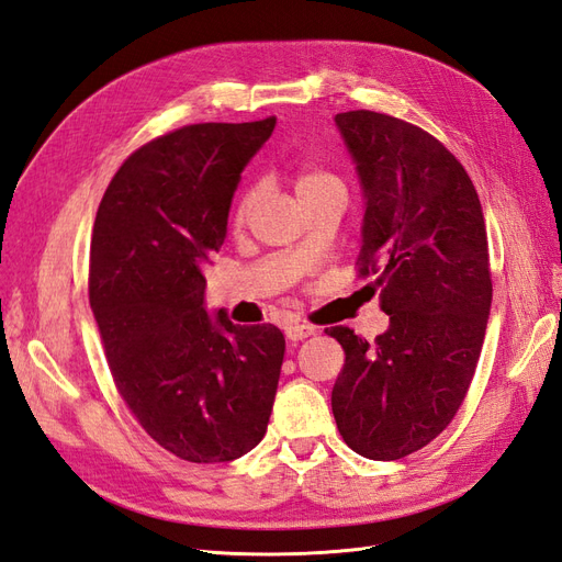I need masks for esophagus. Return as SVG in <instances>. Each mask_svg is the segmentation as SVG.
I'll list each match as a JSON object with an SVG mask.
<instances>
[{"label": "esophagus", "instance_id": "34e87169", "mask_svg": "<svg viewBox=\"0 0 562 562\" xmlns=\"http://www.w3.org/2000/svg\"><path fill=\"white\" fill-rule=\"evenodd\" d=\"M312 335H316V328L310 326V323H291V326L285 328V337L291 339V342H300V339Z\"/></svg>", "mask_w": 562, "mask_h": 562}]
</instances>
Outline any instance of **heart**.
<instances>
[{"label": "heart", "mask_w": 562, "mask_h": 562, "mask_svg": "<svg viewBox=\"0 0 562 562\" xmlns=\"http://www.w3.org/2000/svg\"><path fill=\"white\" fill-rule=\"evenodd\" d=\"M328 192H345V187L335 176H330L326 171H302L295 178V194L300 201L318 196V194H328ZM252 201H255L252 192L241 196L239 206H236V220H239V223L241 220H246V215L250 213Z\"/></svg>", "instance_id": "1"}]
</instances>
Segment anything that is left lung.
I'll return each mask as SVG.
<instances>
[{
    "mask_svg": "<svg viewBox=\"0 0 562 562\" xmlns=\"http://www.w3.org/2000/svg\"><path fill=\"white\" fill-rule=\"evenodd\" d=\"M363 194L359 271L378 274L389 328L375 342L326 330L345 349L333 415L345 443L391 462L443 431L485 339L492 281L479 194L434 135L396 116L335 114Z\"/></svg>",
    "mask_w": 562,
    "mask_h": 562,
    "instance_id": "left-lung-1",
    "label": "left lung"
}]
</instances>
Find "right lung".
Returning a JSON list of instances; mask_svg holds the SVG:
<instances>
[{"instance_id": "1", "label": "right lung", "mask_w": 562, "mask_h": 562, "mask_svg": "<svg viewBox=\"0 0 562 562\" xmlns=\"http://www.w3.org/2000/svg\"><path fill=\"white\" fill-rule=\"evenodd\" d=\"M277 119L194 124L140 147L93 223L89 300L119 394L161 448L223 464L260 443L281 375L277 326L206 310L211 255Z\"/></svg>"}]
</instances>
